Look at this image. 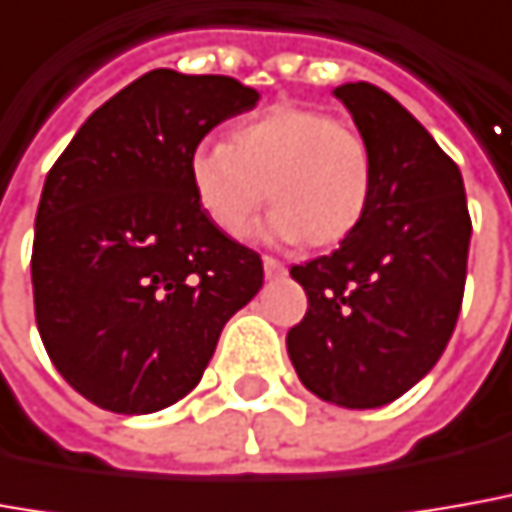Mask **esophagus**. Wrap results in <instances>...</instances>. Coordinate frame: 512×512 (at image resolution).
I'll use <instances>...</instances> for the list:
<instances>
[{"label": "esophagus", "instance_id": "1", "mask_svg": "<svg viewBox=\"0 0 512 512\" xmlns=\"http://www.w3.org/2000/svg\"><path fill=\"white\" fill-rule=\"evenodd\" d=\"M263 271H266V277H280V274H285V263H280L277 257L266 255L263 257Z\"/></svg>", "mask_w": 512, "mask_h": 512}]
</instances>
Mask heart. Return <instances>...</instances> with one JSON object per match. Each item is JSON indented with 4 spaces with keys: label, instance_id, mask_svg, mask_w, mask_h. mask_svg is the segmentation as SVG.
Listing matches in <instances>:
<instances>
[{
    "label": "heart",
    "instance_id": "heart-1",
    "mask_svg": "<svg viewBox=\"0 0 512 512\" xmlns=\"http://www.w3.org/2000/svg\"><path fill=\"white\" fill-rule=\"evenodd\" d=\"M201 212L241 238L269 198V232L311 246L344 241L370 210L375 162L367 137L316 109L271 106L241 120L227 142H201L187 159Z\"/></svg>",
    "mask_w": 512,
    "mask_h": 512
}]
</instances>
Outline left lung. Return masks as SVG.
<instances>
[{"mask_svg":"<svg viewBox=\"0 0 512 512\" xmlns=\"http://www.w3.org/2000/svg\"><path fill=\"white\" fill-rule=\"evenodd\" d=\"M370 142V210L339 249L291 266L308 311L288 356L322 401L375 409L401 398L443 356L468 274L471 215L457 162L373 83L336 89Z\"/></svg>","mask_w":512,"mask_h":512,"instance_id":"8db88e82","label":"left lung"}]
</instances>
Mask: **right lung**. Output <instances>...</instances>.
<instances>
[{
	"label": "right lung",
	"instance_id": "1",
	"mask_svg": "<svg viewBox=\"0 0 512 512\" xmlns=\"http://www.w3.org/2000/svg\"><path fill=\"white\" fill-rule=\"evenodd\" d=\"M257 92L154 69L106 100L47 173L33 302L55 370L86 401L148 415L201 381L263 260L201 212L187 159Z\"/></svg>",
	"mask_w": 512,
	"mask_h": 512
}]
</instances>
